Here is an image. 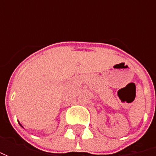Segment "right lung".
<instances>
[{
  "instance_id": "1",
  "label": "right lung",
  "mask_w": 156,
  "mask_h": 156,
  "mask_svg": "<svg viewBox=\"0 0 156 156\" xmlns=\"http://www.w3.org/2000/svg\"><path fill=\"white\" fill-rule=\"evenodd\" d=\"M20 125H21V124H20Z\"/></svg>"
}]
</instances>
